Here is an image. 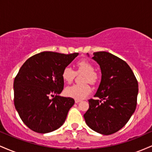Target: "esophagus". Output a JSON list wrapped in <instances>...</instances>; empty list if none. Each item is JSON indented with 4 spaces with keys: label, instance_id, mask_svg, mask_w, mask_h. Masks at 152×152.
<instances>
[{
    "label": "esophagus",
    "instance_id": "obj_1",
    "mask_svg": "<svg viewBox=\"0 0 152 152\" xmlns=\"http://www.w3.org/2000/svg\"><path fill=\"white\" fill-rule=\"evenodd\" d=\"M81 102V100H78V99H75V103H76V104H78V103H79Z\"/></svg>",
    "mask_w": 152,
    "mask_h": 152
}]
</instances>
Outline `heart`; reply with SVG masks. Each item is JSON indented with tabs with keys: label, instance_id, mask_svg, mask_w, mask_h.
I'll use <instances>...</instances> for the list:
<instances>
[{
	"label": "heart",
	"instance_id": "obj_1",
	"mask_svg": "<svg viewBox=\"0 0 152 152\" xmlns=\"http://www.w3.org/2000/svg\"><path fill=\"white\" fill-rule=\"evenodd\" d=\"M76 67L77 71L84 72L81 78V81L83 83H76L71 86H68L65 89V94L71 98L81 100L86 97L91 92V87L89 83L92 85L96 84L99 77L98 74L94 71L93 64L88 61L85 59L79 61L76 63ZM75 75L76 73L70 66H66L61 73L63 80L68 83H70L74 81Z\"/></svg>",
	"mask_w": 152,
	"mask_h": 152
}]
</instances>
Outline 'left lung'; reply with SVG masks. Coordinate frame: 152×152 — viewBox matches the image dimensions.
I'll return each instance as SVG.
<instances>
[{"instance_id":"1","label":"left lung","mask_w":152,"mask_h":152,"mask_svg":"<svg viewBox=\"0 0 152 152\" xmlns=\"http://www.w3.org/2000/svg\"><path fill=\"white\" fill-rule=\"evenodd\" d=\"M102 70V81L83 115L91 129L104 135L116 133L128 122L137 104L138 81L124 60L106 51L94 53Z\"/></svg>"}]
</instances>
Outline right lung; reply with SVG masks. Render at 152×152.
Masks as SVG:
<instances>
[{"mask_svg": "<svg viewBox=\"0 0 152 152\" xmlns=\"http://www.w3.org/2000/svg\"><path fill=\"white\" fill-rule=\"evenodd\" d=\"M78 55L43 51L20 67L13 82L14 105L23 122L34 132L48 133L65 121L75 102L58 96L64 85L61 73Z\"/></svg>", "mask_w": 152, "mask_h": 152, "instance_id": "1", "label": "right lung"}]
</instances>
